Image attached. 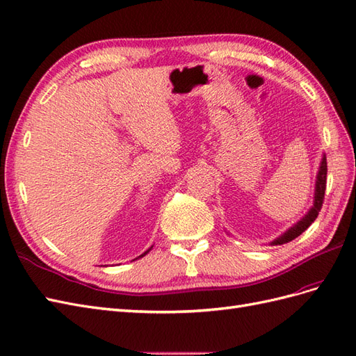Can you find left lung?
I'll return each mask as SVG.
<instances>
[{"label": "left lung", "mask_w": 356, "mask_h": 356, "mask_svg": "<svg viewBox=\"0 0 356 356\" xmlns=\"http://www.w3.org/2000/svg\"><path fill=\"white\" fill-rule=\"evenodd\" d=\"M327 158H322L321 162V167L318 171V177H316V186H314V202H313V207L309 210V213L306 216H304L300 222H297L296 225L292 228H289L285 234L280 236L279 238H276L274 241H271V245H283V243H289L293 238H297L300 234H302L304 231H306L312 223L314 222V219L318 218L319 211L322 209L323 204V198H325V189H327Z\"/></svg>", "instance_id": "left-lung-1"}]
</instances>
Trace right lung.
Masks as SVG:
<instances>
[{"mask_svg": "<svg viewBox=\"0 0 356 356\" xmlns=\"http://www.w3.org/2000/svg\"><path fill=\"white\" fill-rule=\"evenodd\" d=\"M149 250H150V249H149ZM149 250H146V252H145V253H143V255H140V257H138V258H141V257H145V255H146V253H147V252H149Z\"/></svg>", "mask_w": 356, "mask_h": 356, "instance_id": "right-lung-1", "label": "right lung"}]
</instances>
